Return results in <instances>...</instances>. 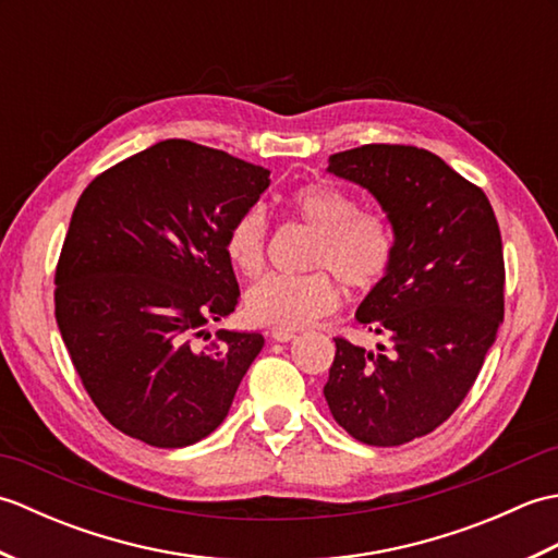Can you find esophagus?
Segmentation results:
<instances>
[{"label":"esophagus","instance_id":"esophagus-1","mask_svg":"<svg viewBox=\"0 0 558 558\" xmlns=\"http://www.w3.org/2000/svg\"><path fill=\"white\" fill-rule=\"evenodd\" d=\"M270 338L278 340V342H288L294 338V330H286V328H272L270 330Z\"/></svg>","mask_w":558,"mask_h":558}]
</instances>
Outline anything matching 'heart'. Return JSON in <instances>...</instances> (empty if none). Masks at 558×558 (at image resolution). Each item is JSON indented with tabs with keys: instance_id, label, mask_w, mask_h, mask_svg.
<instances>
[{
	"instance_id": "heart-1",
	"label": "heart",
	"mask_w": 558,
	"mask_h": 558,
	"mask_svg": "<svg viewBox=\"0 0 558 558\" xmlns=\"http://www.w3.org/2000/svg\"><path fill=\"white\" fill-rule=\"evenodd\" d=\"M294 218L316 232L304 276H266L246 290L244 314L256 326L298 330L333 314L340 304L337 276L350 290H372L396 260L398 232L381 208H360L357 196L326 182L302 184L288 196ZM225 254L236 272L258 276L268 256V216L248 206L225 234Z\"/></svg>"
}]
</instances>
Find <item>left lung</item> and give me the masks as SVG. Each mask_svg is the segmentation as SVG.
I'll return each instance as SVG.
<instances>
[{
  "mask_svg": "<svg viewBox=\"0 0 558 558\" xmlns=\"http://www.w3.org/2000/svg\"><path fill=\"white\" fill-rule=\"evenodd\" d=\"M328 170L378 198L398 232L396 260L357 322L390 345L336 338L324 396L336 422L369 446L432 434L470 393L504 322V244L487 194L434 153L366 144Z\"/></svg>",
  "mask_w": 558,
  "mask_h": 558,
  "instance_id": "1",
  "label": "left lung"
}]
</instances>
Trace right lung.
Here are the masks:
<instances>
[{"label":"right lung","instance_id":"1","mask_svg":"<svg viewBox=\"0 0 558 558\" xmlns=\"http://www.w3.org/2000/svg\"><path fill=\"white\" fill-rule=\"evenodd\" d=\"M230 153L168 138L81 194L54 270V316L83 388L114 429L192 446L228 417L260 333L206 324L240 304L225 234L270 184Z\"/></svg>","mask_w":558,"mask_h":558}]
</instances>
